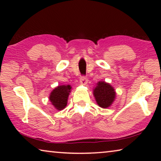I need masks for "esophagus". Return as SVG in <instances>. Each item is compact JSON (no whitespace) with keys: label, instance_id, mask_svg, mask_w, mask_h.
<instances>
[{"label":"esophagus","instance_id":"esophagus-1","mask_svg":"<svg viewBox=\"0 0 161 161\" xmlns=\"http://www.w3.org/2000/svg\"><path fill=\"white\" fill-rule=\"evenodd\" d=\"M87 81H87V78H86V76H84V75L81 76V77H80V83L81 84H83V85H84V84H86L87 83Z\"/></svg>","mask_w":161,"mask_h":161}]
</instances>
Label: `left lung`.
I'll list each match as a JSON object with an SVG mask.
<instances>
[{"label":"left lung","instance_id":"obj_1","mask_svg":"<svg viewBox=\"0 0 161 161\" xmlns=\"http://www.w3.org/2000/svg\"><path fill=\"white\" fill-rule=\"evenodd\" d=\"M94 95L100 107L107 108L110 107L114 101L116 93L109 84L104 81H99L94 89Z\"/></svg>","mask_w":161,"mask_h":161}]
</instances>
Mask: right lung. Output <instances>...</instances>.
Listing matches in <instances>:
<instances>
[{
    "instance_id": "obj_1",
    "label": "right lung",
    "mask_w": 161,
    "mask_h": 161,
    "mask_svg": "<svg viewBox=\"0 0 161 161\" xmlns=\"http://www.w3.org/2000/svg\"><path fill=\"white\" fill-rule=\"evenodd\" d=\"M69 85L59 86L51 92L50 100L54 107L58 110H62L66 107L67 99L70 89Z\"/></svg>"
}]
</instances>
